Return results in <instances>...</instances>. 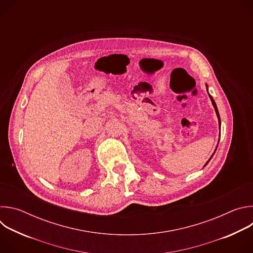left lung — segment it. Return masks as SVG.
I'll return each instance as SVG.
<instances>
[{"mask_svg": "<svg viewBox=\"0 0 253 253\" xmlns=\"http://www.w3.org/2000/svg\"><path fill=\"white\" fill-rule=\"evenodd\" d=\"M206 88H207V85H206ZM209 95V97H210V100H211V102H212V105H213V107H214V109H215V112H216V115H217V118H218V122H219V127H220V125H221V122H220V116H219V112H218V109H217V106H216V104H215V101L213 100V98L211 97V95L210 94H208ZM217 148V147H216ZM215 151H216V149H215ZM215 151H214V153H215ZM214 153L211 155V157L209 158V160L206 162V164L204 165V166H206L207 164H208V162L210 161V159L212 158V156L214 155Z\"/></svg>", "mask_w": 253, "mask_h": 253, "instance_id": "1", "label": "left lung"}]
</instances>
